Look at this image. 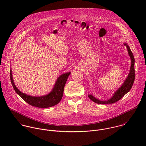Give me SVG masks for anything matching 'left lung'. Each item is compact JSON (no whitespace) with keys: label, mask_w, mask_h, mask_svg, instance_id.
Here are the masks:
<instances>
[{"label":"left lung","mask_w":146,"mask_h":146,"mask_svg":"<svg viewBox=\"0 0 146 146\" xmlns=\"http://www.w3.org/2000/svg\"><path fill=\"white\" fill-rule=\"evenodd\" d=\"M124 45L126 46V48L127 49L128 53L130 57L131 58V66H130V72L125 80V82L123 85L115 93L112 97L108 101H102L97 100L94 97H93L92 95H88V97L93 102L95 103L98 104H114L117 101H119L121 98H122L124 95L126 94L131 88L134 82L135 79V70H134V57L133 54V53L131 52L129 46L125 43Z\"/></svg>","instance_id":"left-lung-1"}]
</instances>
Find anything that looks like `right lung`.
<instances>
[{"label":"right lung","instance_id":"right-lung-1","mask_svg":"<svg viewBox=\"0 0 146 146\" xmlns=\"http://www.w3.org/2000/svg\"><path fill=\"white\" fill-rule=\"evenodd\" d=\"M70 74V72H67L61 75L57 79L52 92L49 94L42 97H33L21 92L14 84L11 70L10 71V78L15 90L26 102L36 107L48 108L58 104L61 100L64 87Z\"/></svg>","mask_w":146,"mask_h":146}]
</instances>
